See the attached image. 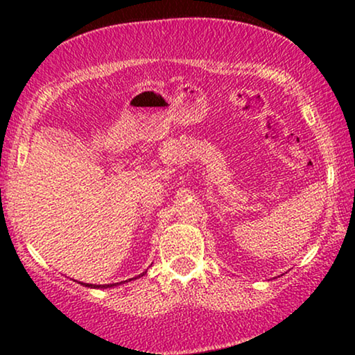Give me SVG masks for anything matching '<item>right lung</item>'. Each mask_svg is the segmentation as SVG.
Masks as SVG:
<instances>
[{"mask_svg": "<svg viewBox=\"0 0 355 355\" xmlns=\"http://www.w3.org/2000/svg\"><path fill=\"white\" fill-rule=\"evenodd\" d=\"M145 273H147V271H144V273H140L137 278H140V276H144ZM135 278V279H137ZM130 281V279H129ZM121 283H128V281H121ZM82 286H85V288H96V289H101V288H113V286H116L118 283H114V284H87V283H80Z\"/></svg>", "mask_w": 355, "mask_h": 355, "instance_id": "add662e5", "label": "right lung"}]
</instances>
